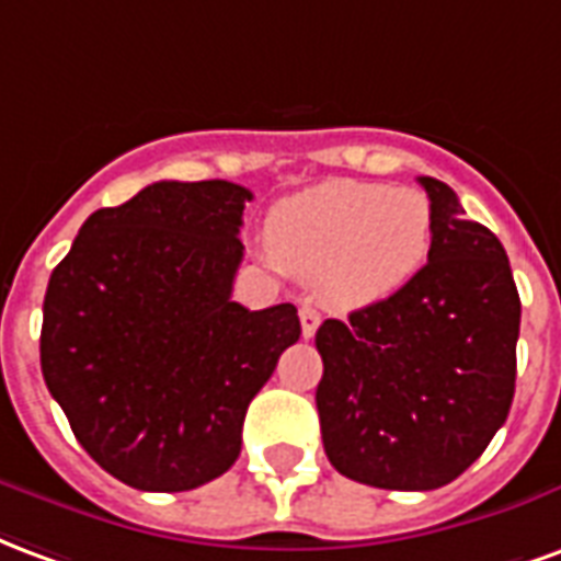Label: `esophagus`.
Segmentation results:
<instances>
[{
	"label": "esophagus",
	"instance_id": "34e87169",
	"mask_svg": "<svg viewBox=\"0 0 561 561\" xmlns=\"http://www.w3.org/2000/svg\"><path fill=\"white\" fill-rule=\"evenodd\" d=\"M298 320H301V334H305V337H313L317 329H320V310L310 308V305H301V308H298Z\"/></svg>",
	"mask_w": 561,
	"mask_h": 561
}]
</instances>
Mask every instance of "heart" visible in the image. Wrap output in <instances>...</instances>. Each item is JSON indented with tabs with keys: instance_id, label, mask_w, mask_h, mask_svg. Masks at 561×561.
Masks as SVG:
<instances>
[{
	"instance_id": "1",
	"label": "heart",
	"mask_w": 561,
	"mask_h": 561,
	"mask_svg": "<svg viewBox=\"0 0 561 561\" xmlns=\"http://www.w3.org/2000/svg\"><path fill=\"white\" fill-rule=\"evenodd\" d=\"M433 244L431 199L415 187L329 179L280 199L268 215V251L280 268L334 308H365L394 296Z\"/></svg>"
}]
</instances>
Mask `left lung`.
I'll list each match as a JSON object with an SVG mask.
<instances>
[{
  "instance_id": "8db88e82",
  "label": "left lung",
  "mask_w": 561,
  "mask_h": 561,
  "mask_svg": "<svg viewBox=\"0 0 561 561\" xmlns=\"http://www.w3.org/2000/svg\"><path fill=\"white\" fill-rule=\"evenodd\" d=\"M431 196L427 265L394 296L317 331L322 445L341 476L382 490H436L463 476L505 424L517 379L520 296L502 241Z\"/></svg>"
}]
</instances>
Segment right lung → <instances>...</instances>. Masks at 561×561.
<instances>
[{
    "label": "right lung",
    "mask_w": 561,
    "mask_h": 561,
    "mask_svg": "<svg viewBox=\"0 0 561 561\" xmlns=\"http://www.w3.org/2000/svg\"><path fill=\"white\" fill-rule=\"evenodd\" d=\"M251 191L154 182L89 215L44 296L41 370L77 443L151 493L194 490L241 451V424L301 334L293 305L232 301Z\"/></svg>",
    "instance_id": "right-lung-1"
}]
</instances>
